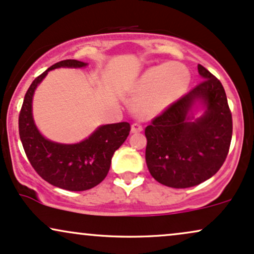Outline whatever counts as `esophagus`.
<instances>
[{
    "mask_svg": "<svg viewBox=\"0 0 254 254\" xmlns=\"http://www.w3.org/2000/svg\"><path fill=\"white\" fill-rule=\"evenodd\" d=\"M142 130H143V127L139 123H133L131 125V132H141Z\"/></svg>",
    "mask_w": 254,
    "mask_h": 254,
    "instance_id": "esophagus-1",
    "label": "esophagus"
}]
</instances>
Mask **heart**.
<instances>
[{"label": "heart", "mask_w": 254, "mask_h": 254, "mask_svg": "<svg viewBox=\"0 0 254 254\" xmlns=\"http://www.w3.org/2000/svg\"><path fill=\"white\" fill-rule=\"evenodd\" d=\"M190 78V71L182 63L171 62L148 69L135 86L139 99L137 113L151 117L161 112L185 92Z\"/></svg>", "instance_id": "1"}]
</instances>
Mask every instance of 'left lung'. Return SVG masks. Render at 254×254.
<instances>
[{
  "mask_svg": "<svg viewBox=\"0 0 254 254\" xmlns=\"http://www.w3.org/2000/svg\"><path fill=\"white\" fill-rule=\"evenodd\" d=\"M203 80L172 103L145 127V161L151 177L174 189H186L217 173L228 155L233 119L222 83L198 64ZM196 101L206 105L202 118L188 116Z\"/></svg>",
  "mask_w": 254,
  "mask_h": 254,
  "instance_id": "left-lung-1",
  "label": "left lung"
}]
</instances>
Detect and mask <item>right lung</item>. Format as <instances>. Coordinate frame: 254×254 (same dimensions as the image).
Here are the masks:
<instances>
[{"label":"right lung","mask_w":254,"mask_h":254,"mask_svg":"<svg viewBox=\"0 0 254 254\" xmlns=\"http://www.w3.org/2000/svg\"><path fill=\"white\" fill-rule=\"evenodd\" d=\"M84 65L87 64L80 61L65 60L50 66L31 83L19 115L20 139L32 167L45 182L68 191L89 190L103 182L109 173L113 154L130 132V124L123 122L103 125L76 144L55 143L40 135L32 118L34 89L52 69Z\"/></svg>","instance_id":"add662e5"}]
</instances>
